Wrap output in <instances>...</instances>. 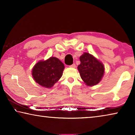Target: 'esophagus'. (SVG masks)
I'll list each match as a JSON object with an SVG mask.
<instances>
[{
  "mask_svg": "<svg viewBox=\"0 0 135 135\" xmlns=\"http://www.w3.org/2000/svg\"><path fill=\"white\" fill-rule=\"evenodd\" d=\"M70 67H71V68H75L76 67V64H72V65H70Z\"/></svg>",
  "mask_w": 135,
  "mask_h": 135,
  "instance_id": "esophagus-1",
  "label": "esophagus"
}]
</instances>
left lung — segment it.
Segmentation results:
<instances>
[{
    "label": "left lung",
    "instance_id": "left-lung-1",
    "mask_svg": "<svg viewBox=\"0 0 135 135\" xmlns=\"http://www.w3.org/2000/svg\"><path fill=\"white\" fill-rule=\"evenodd\" d=\"M80 64L78 65L80 77L86 85L93 86L101 80L104 73V67L101 62L88 53L80 57Z\"/></svg>",
    "mask_w": 135,
    "mask_h": 135
}]
</instances>
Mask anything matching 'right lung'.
Segmentation results:
<instances>
[{"label":"right lung","instance_id":"obj_1","mask_svg":"<svg viewBox=\"0 0 135 135\" xmlns=\"http://www.w3.org/2000/svg\"><path fill=\"white\" fill-rule=\"evenodd\" d=\"M64 68L60 60L51 57L47 61L37 62L33 68L32 75L40 85L51 88L61 78Z\"/></svg>","mask_w":135,"mask_h":135}]
</instances>
